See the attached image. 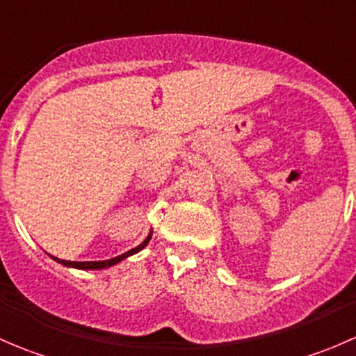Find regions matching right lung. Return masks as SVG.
Segmentation results:
<instances>
[{
	"label": "right lung",
	"instance_id": "1",
	"mask_svg": "<svg viewBox=\"0 0 356 356\" xmlns=\"http://www.w3.org/2000/svg\"><path fill=\"white\" fill-rule=\"evenodd\" d=\"M149 239H152V236H148V238H146L145 241H143L141 245H139V246L132 248L131 251H127V253L120 254V257H115V258H111V260H103V261H67V260H60V258H55V257H53V260H56V261H58V264L65 265V267L84 268V270H99V268H106V267H111V265L118 264V261H120V260H124V258H127V257H131V254L138 253L139 250H143V248H145L146 245H148V243H149Z\"/></svg>",
	"mask_w": 356,
	"mask_h": 356
}]
</instances>
